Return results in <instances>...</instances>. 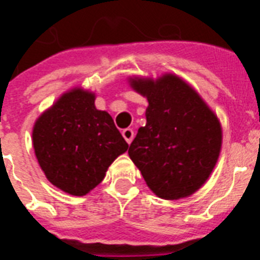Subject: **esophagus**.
<instances>
[{
  "label": "esophagus",
  "mask_w": 260,
  "mask_h": 260,
  "mask_svg": "<svg viewBox=\"0 0 260 260\" xmlns=\"http://www.w3.org/2000/svg\"><path fill=\"white\" fill-rule=\"evenodd\" d=\"M121 134H122V138L125 139V142L128 143V144H131V143H132V140H134V136H135L134 131L131 129V128H126V129L122 131Z\"/></svg>",
  "instance_id": "34e87169"
}]
</instances>
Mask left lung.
<instances>
[{
  "instance_id": "obj_1",
  "label": "left lung",
  "mask_w": 260,
  "mask_h": 260,
  "mask_svg": "<svg viewBox=\"0 0 260 260\" xmlns=\"http://www.w3.org/2000/svg\"><path fill=\"white\" fill-rule=\"evenodd\" d=\"M128 82L148 101L147 122L131 144L129 158L158 197H189L208 181L217 163L222 143L220 120L178 75L131 77Z\"/></svg>"
}]
</instances>
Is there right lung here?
<instances>
[{
	"instance_id": "right-lung-1",
	"label": "right lung",
	"mask_w": 260,
	"mask_h": 260,
	"mask_svg": "<svg viewBox=\"0 0 260 260\" xmlns=\"http://www.w3.org/2000/svg\"><path fill=\"white\" fill-rule=\"evenodd\" d=\"M95 94L82 87L63 93L35 121L32 144L47 179L71 196H86L108 167L128 150L113 118L94 105Z\"/></svg>"
}]
</instances>
